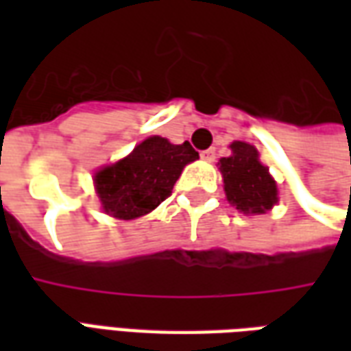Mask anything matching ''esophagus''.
Here are the masks:
<instances>
[{"mask_svg":"<svg viewBox=\"0 0 351 351\" xmlns=\"http://www.w3.org/2000/svg\"><path fill=\"white\" fill-rule=\"evenodd\" d=\"M201 158H203V160L205 161H214L216 160V148H208V150H203V152H201Z\"/></svg>","mask_w":351,"mask_h":351,"instance_id":"esophagus-1","label":"esophagus"}]
</instances>
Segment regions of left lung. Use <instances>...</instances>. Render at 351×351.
<instances>
[{"label": "left lung", "instance_id": "left-lung-1", "mask_svg": "<svg viewBox=\"0 0 351 351\" xmlns=\"http://www.w3.org/2000/svg\"><path fill=\"white\" fill-rule=\"evenodd\" d=\"M231 150L229 158L220 160L229 203L244 214H263L278 201L269 169L259 163L258 150L252 145L237 141Z\"/></svg>", "mask_w": 351, "mask_h": 351}]
</instances>
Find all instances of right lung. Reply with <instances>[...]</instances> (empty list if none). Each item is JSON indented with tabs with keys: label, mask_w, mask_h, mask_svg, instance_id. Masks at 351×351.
<instances>
[{
	"label": "right lung",
	"mask_w": 351,
	"mask_h": 351,
	"mask_svg": "<svg viewBox=\"0 0 351 351\" xmlns=\"http://www.w3.org/2000/svg\"><path fill=\"white\" fill-rule=\"evenodd\" d=\"M197 158L188 141L171 145L163 137L146 138L128 158L95 175L101 205L122 220L148 214L173 193L182 169Z\"/></svg>",
	"instance_id": "obj_1"
}]
</instances>
